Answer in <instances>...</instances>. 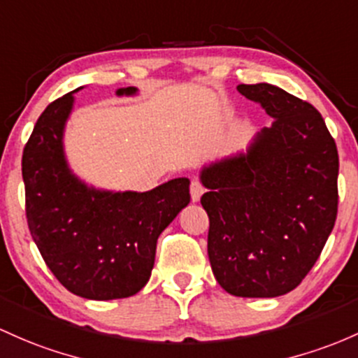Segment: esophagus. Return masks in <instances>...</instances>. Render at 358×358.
Masks as SVG:
<instances>
[{
  "mask_svg": "<svg viewBox=\"0 0 358 358\" xmlns=\"http://www.w3.org/2000/svg\"><path fill=\"white\" fill-rule=\"evenodd\" d=\"M206 192V188H203L202 182H199V180H192L190 183V197L194 202H199L200 197H202V194Z\"/></svg>",
  "mask_w": 358,
  "mask_h": 358,
  "instance_id": "1",
  "label": "esophagus"
}]
</instances>
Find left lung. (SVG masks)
Masks as SVG:
<instances>
[{
  "instance_id": "obj_1",
  "label": "left lung",
  "mask_w": 358,
  "mask_h": 358,
  "mask_svg": "<svg viewBox=\"0 0 358 358\" xmlns=\"http://www.w3.org/2000/svg\"><path fill=\"white\" fill-rule=\"evenodd\" d=\"M238 92L273 117L246 155L202 170L207 253L238 297H277L301 284L338 214V149L308 101L268 83Z\"/></svg>"
}]
</instances>
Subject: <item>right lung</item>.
<instances>
[{"mask_svg":"<svg viewBox=\"0 0 358 358\" xmlns=\"http://www.w3.org/2000/svg\"><path fill=\"white\" fill-rule=\"evenodd\" d=\"M117 93L132 95L136 88ZM73 100L71 92L47 105L23 149L27 224L69 292L95 301L134 296L151 277L159 234L190 202V182L175 178L143 194L86 187L62 152Z\"/></svg>","mask_w":358,"mask_h":358,"instance_id":"add662e5","label":"right lung"}]
</instances>
